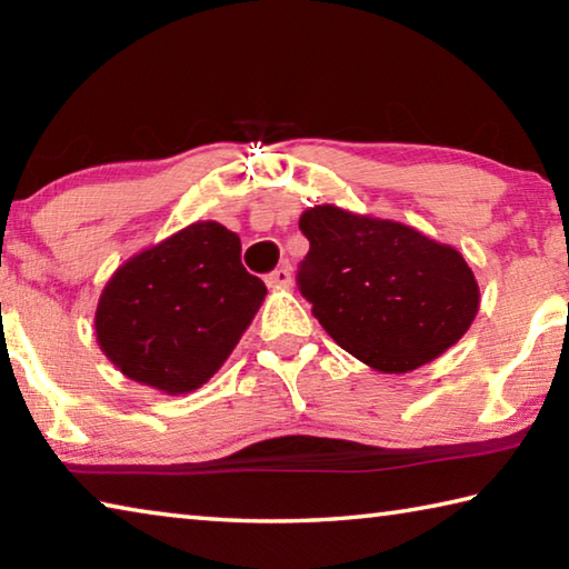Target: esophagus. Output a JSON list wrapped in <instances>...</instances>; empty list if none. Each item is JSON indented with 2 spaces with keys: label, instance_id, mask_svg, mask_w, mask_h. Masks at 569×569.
Segmentation results:
<instances>
[{
  "label": "esophagus",
  "instance_id": "obj_1",
  "mask_svg": "<svg viewBox=\"0 0 569 569\" xmlns=\"http://www.w3.org/2000/svg\"><path fill=\"white\" fill-rule=\"evenodd\" d=\"M266 283L271 286V288H288V286H291V271H288L286 266L276 268L273 273L266 276Z\"/></svg>",
  "mask_w": 569,
  "mask_h": 569
}]
</instances>
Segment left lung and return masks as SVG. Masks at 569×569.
I'll return each mask as SVG.
<instances>
[{"label": "left lung", "mask_w": 569, "mask_h": 569, "mask_svg": "<svg viewBox=\"0 0 569 569\" xmlns=\"http://www.w3.org/2000/svg\"><path fill=\"white\" fill-rule=\"evenodd\" d=\"M298 288L326 333L383 373L435 361L469 331L479 286L465 256L417 228L339 206L303 210Z\"/></svg>", "instance_id": "8db88e82"}]
</instances>
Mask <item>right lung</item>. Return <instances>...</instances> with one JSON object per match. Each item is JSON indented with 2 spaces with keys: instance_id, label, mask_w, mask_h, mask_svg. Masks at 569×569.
Wrapping results in <instances>:
<instances>
[{
  "instance_id": "obj_1",
  "label": "right lung",
  "mask_w": 569,
  "mask_h": 569,
  "mask_svg": "<svg viewBox=\"0 0 569 569\" xmlns=\"http://www.w3.org/2000/svg\"><path fill=\"white\" fill-rule=\"evenodd\" d=\"M240 238L198 220L124 261L102 288L94 336L124 377L168 397L203 387L266 298Z\"/></svg>"
}]
</instances>
